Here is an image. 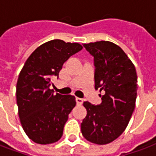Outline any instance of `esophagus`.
Listing matches in <instances>:
<instances>
[{"label": "esophagus", "instance_id": "obj_1", "mask_svg": "<svg viewBox=\"0 0 156 156\" xmlns=\"http://www.w3.org/2000/svg\"><path fill=\"white\" fill-rule=\"evenodd\" d=\"M76 102H77V105H81L83 104V100L80 98H76Z\"/></svg>", "mask_w": 156, "mask_h": 156}]
</instances>
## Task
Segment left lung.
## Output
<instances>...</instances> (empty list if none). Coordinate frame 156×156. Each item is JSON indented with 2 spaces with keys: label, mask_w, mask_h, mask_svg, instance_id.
I'll return each mask as SVG.
<instances>
[{
  "label": "left lung",
  "mask_w": 156,
  "mask_h": 156,
  "mask_svg": "<svg viewBox=\"0 0 156 156\" xmlns=\"http://www.w3.org/2000/svg\"><path fill=\"white\" fill-rule=\"evenodd\" d=\"M94 58L95 89L104 91L102 103H83L87 115L82 134L91 143L106 144L116 140L127 127L135 106L137 74L126 53L111 41L84 43Z\"/></svg>",
  "instance_id": "8db88e82"
}]
</instances>
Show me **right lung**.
I'll return each mask as SVG.
<instances>
[{
    "instance_id": "right-lung-1",
    "label": "right lung",
    "mask_w": 156,
    "mask_h": 156,
    "mask_svg": "<svg viewBox=\"0 0 156 156\" xmlns=\"http://www.w3.org/2000/svg\"><path fill=\"white\" fill-rule=\"evenodd\" d=\"M82 49L79 43L59 39L45 42L20 72L16 92L18 115L27 135L37 144H52L61 139L76 100L73 95L54 94L49 87L65 62Z\"/></svg>"
}]
</instances>
